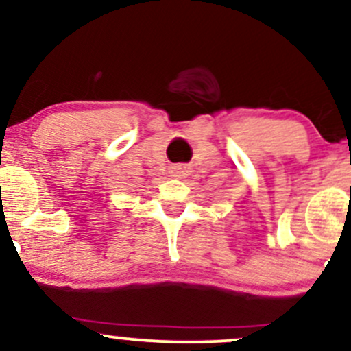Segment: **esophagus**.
Listing matches in <instances>:
<instances>
[{
	"label": "esophagus",
	"mask_w": 351,
	"mask_h": 351,
	"mask_svg": "<svg viewBox=\"0 0 351 351\" xmlns=\"http://www.w3.org/2000/svg\"><path fill=\"white\" fill-rule=\"evenodd\" d=\"M184 173V168L183 167H178V168H175V176H181Z\"/></svg>",
	"instance_id": "esophagus-1"
}]
</instances>
